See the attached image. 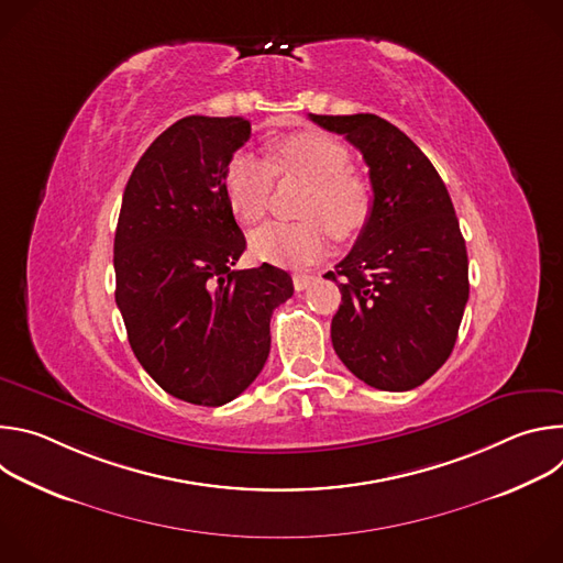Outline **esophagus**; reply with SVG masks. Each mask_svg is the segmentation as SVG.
Segmentation results:
<instances>
[{"instance_id": "1", "label": "esophagus", "mask_w": 563, "mask_h": 563, "mask_svg": "<svg viewBox=\"0 0 563 563\" xmlns=\"http://www.w3.org/2000/svg\"><path fill=\"white\" fill-rule=\"evenodd\" d=\"M313 280H316V276L298 272V274H294V289H296V291H302V289H307Z\"/></svg>"}]
</instances>
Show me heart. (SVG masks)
<instances>
[{
  "instance_id": "1",
  "label": "heart",
  "mask_w": 563,
  "mask_h": 563,
  "mask_svg": "<svg viewBox=\"0 0 563 563\" xmlns=\"http://www.w3.org/2000/svg\"><path fill=\"white\" fill-rule=\"evenodd\" d=\"M350 148L323 131H296L269 144V165L254 153H235L222 174L233 216L243 224L258 222L269 205L274 178L294 176L307 183L296 222H267L252 231L250 250L274 265H307L323 256L330 231L354 238L369 220L372 187L350 172Z\"/></svg>"
}]
</instances>
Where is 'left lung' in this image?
Wrapping results in <instances>:
<instances>
[{
    "instance_id": "left-lung-1",
    "label": "left lung",
    "mask_w": 563,
    "mask_h": 563,
    "mask_svg": "<svg viewBox=\"0 0 563 563\" xmlns=\"http://www.w3.org/2000/svg\"><path fill=\"white\" fill-rule=\"evenodd\" d=\"M345 135L369 167L372 213L339 283L332 345L363 383L408 391L452 354L470 294L467 252L450 194L426 153L372 113L313 115Z\"/></svg>"
}]
</instances>
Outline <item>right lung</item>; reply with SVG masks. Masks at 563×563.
Masks as SVG:
<instances>
[{
    "label": "right lung",
    "instance_id": "add662e5",
    "mask_svg": "<svg viewBox=\"0 0 563 563\" xmlns=\"http://www.w3.org/2000/svg\"><path fill=\"white\" fill-rule=\"evenodd\" d=\"M250 135L245 118H183L144 151L122 196L113 267L131 350L194 406H224L254 383L272 313L294 294L274 265L233 269L247 240L222 174Z\"/></svg>",
    "mask_w": 563,
    "mask_h": 563
}]
</instances>
